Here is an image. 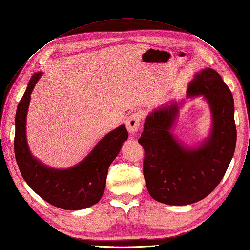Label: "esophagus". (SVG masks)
I'll return each mask as SVG.
<instances>
[{
	"mask_svg": "<svg viewBox=\"0 0 250 250\" xmlns=\"http://www.w3.org/2000/svg\"><path fill=\"white\" fill-rule=\"evenodd\" d=\"M141 113L140 112H133L131 113L128 118L126 120V127L127 130L130 133H135L138 131L140 124H141Z\"/></svg>",
	"mask_w": 250,
	"mask_h": 250,
	"instance_id": "1",
	"label": "esophagus"
}]
</instances>
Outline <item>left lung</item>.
I'll return each mask as SVG.
<instances>
[{"mask_svg": "<svg viewBox=\"0 0 250 250\" xmlns=\"http://www.w3.org/2000/svg\"><path fill=\"white\" fill-rule=\"evenodd\" d=\"M188 97L204 95L212 113L209 137L198 147H187L171 132L181 103L150 112L138 142L145 157L143 175L149 195L162 204L191 205L204 199L223 179L232 159L236 128L234 102L221 75L212 69L197 73Z\"/></svg>", "mask_w": 250, "mask_h": 250, "instance_id": "1", "label": "left lung"}]
</instances>
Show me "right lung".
Wrapping results in <instances>:
<instances>
[{
  "label": "right lung",
  "instance_id": "obj_1",
  "mask_svg": "<svg viewBox=\"0 0 250 250\" xmlns=\"http://www.w3.org/2000/svg\"><path fill=\"white\" fill-rule=\"evenodd\" d=\"M30 78L16 113L15 155L22 177L45 202L64 210H81L100 202L105 191L108 168L128 138L125 125L108 132L83 161L70 168L44 166L30 154L26 141V115L30 94L41 77Z\"/></svg>",
  "mask_w": 250,
  "mask_h": 250
}]
</instances>
